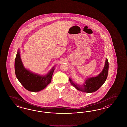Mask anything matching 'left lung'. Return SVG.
Masks as SVG:
<instances>
[{"label":"left lung","instance_id":"1","mask_svg":"<svg viewBox=\"0 0 127 127\" xmlns=\"http://www.w3.org/2000/svg\"><path fill=\"white\" fill-rule=\"evenodd\" d=\"M108 62L107 59L106 60L104 68L101 73L96 77H91L87 79L83 85H79L74 83L69 78L71 84L78 90L85 93H93L100 89L103 84L108 76Z\"/></svg>","mask_w":127,"mask_h":127}]
</instances>
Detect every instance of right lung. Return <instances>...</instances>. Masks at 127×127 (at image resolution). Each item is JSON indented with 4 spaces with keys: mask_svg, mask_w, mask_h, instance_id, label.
<instances>
[{
    "mask_svg": "<svg viewBox=\"0 0 127 127\" xmlns=\"http://www.w3.org/2000/svg\"><path fill=\"white\" fill-rule=\"evenodd\" d=\"M14 66L17 79L25 89L31 92H38L45 89L51 82L54 70L53 67L46 75H40L26 69L20 58L19 49L16 56Z\"/></svg>",
    "mask_w": 127,
    "mask_h": 127,
    "instance_id": "1",
    "label": "right lung"
}]
</instances>
